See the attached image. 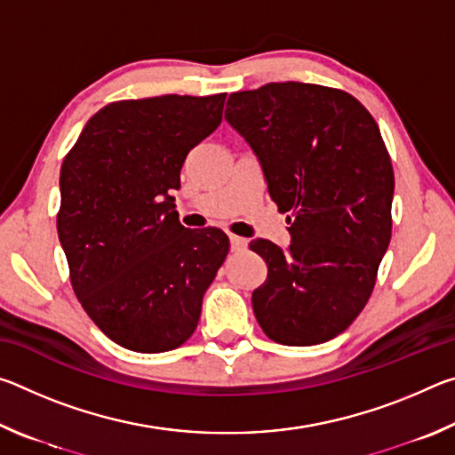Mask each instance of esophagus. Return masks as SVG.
I'll return each mask as SVG.
<instances>
[{
    "label": "esophagus",
    "mask_w": 455,
    "mask_h": 455,
    "mask_svg": "<svg viewBox=\"0 0 455 455\" xmlns=\"http://www.w3.org/2000/svg\"><path fill=\"white\" fill-rule=\"evenodd\" d=\"M228 238H230V249H233L235 252H236V251H243V249H244V246H246V241H244V238H243V236L230 235Z\"/></svg>",
    "instance_id": "1"
}]
</instances>
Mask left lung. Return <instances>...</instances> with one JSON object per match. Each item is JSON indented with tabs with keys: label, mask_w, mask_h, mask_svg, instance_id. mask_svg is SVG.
Listing matches in <instances>:
<instances>
[{
	"label": "left lung",
	"mask_w": 455,
	"mask_h": 455,
	"mask_svg": "<svg viewBox=\"0 0 455 455\" xmlns=\"http://www.w3.org/2000/svg\"><path fill=\"white\" fill-rule=\"evenodd\" d=\"M225 118L289 212L287 249L249 244L267 263L252 291L259 325L292 347L325 343L369 301L389 246L395 180L379 126L347 92L303 82L230 94Z\"/></svg>",
	"instance_id": "1"
}]
</instances>
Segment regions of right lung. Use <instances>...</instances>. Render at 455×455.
Instances as JSON below:
<instances>
[{"label": "right lung", "instance_id": "add662e5", "mask_svg": "<svg viewBox=\"0 0 455 455\" xmlns=\"http://www.w3.org/2000/svg\"><path fill=\"white\" fill-rule=\"evenodd\" d=\"M225 98L108 104L61 164L58 236L74 292L100 331L130 351L180 347L227 259L228 236L182 227L172 196L188 152L219 128Z\"/></svg>", "mask_w": 455, "mask_h": 455}]
</instances>
